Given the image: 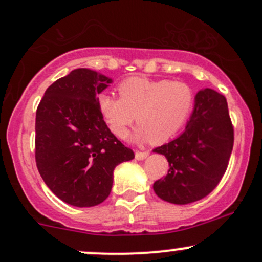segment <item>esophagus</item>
Returning a JSON list of instances; mask_svg holds the SVG:
<instances>
[{
    "label": "esophagus",
    "instance_id": "34e87169",
    "mask_svg": "<svg viewBox=\"0 0 262 262\" xmlns=\"http://www.w3.org/2000/svg\"><path fill=\"white\" fill-rule=\"evenodd\" d=\"M148 155H149V152H139V150H137L136 158L138 161H142V160H144V158H147Z\"/></svg>",
    "mask_w": 262,
    "mask_h": 262
}]
</instances>
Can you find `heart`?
<instances>
[{
  "mask_svg": "<svg viewBox=\"0 0 262 262\" xmlns=\"http://www.w3.org/2000/svg\"><path fill=\"white\" fill-rule=\"evenodd\" d=\"M118 91L120 97L100 94L97 107L119 138L128 134L137 119L139 126L133 139L139 143L168 141L185 125L194 107V92L180 81L129 77L119 83Z\"/></svg>",
  "mask_w": 262,
  "mask_h": 262,
  "instance_id": "1",
  "label": "heart"
}]
</instances>
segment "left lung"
I'll return each instance as SVG.
<instances>
[{"label":"left lung","instance_id":"8db88e82","mask_svg":"<svg viewBox=\"0 0 262 262\" xmlns=\"http://www.w3.org/2000/svg\"><path fill=\"white\" fill-rule=\"evenodd\" d=\"M233 141L226 97L212 89L198 92L184 133L153 149L170 165L166 178L153 184L157 196L184 205L209 195L226 172Z\"/></svg>","mask_w":262,"mask_h":262}]
</instances>
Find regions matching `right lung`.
Returning a JSON list of instances; mask_svg holds the SVG:
<instances>
[{
  "label": "right lung",
  "mask_w": 262,
  "mask_h": 262,
  "mask_svg": "<svg viewBox=\"0 0 262 262\" xmlns=\"http://www.w3.org/2000/svg\"><path fill=\"white\" fill-rule=\"evenodd\" d=\"M112 82L77 68L53 82L36 109V167L53 194L73 207L104 202L112 191L114 168L134 158L97 107L96 95Z\"/></svg>",
  "instance_id": "add662e5"
}]
</instances>
